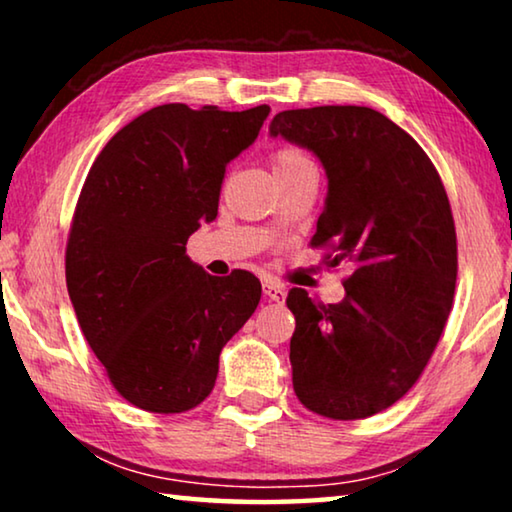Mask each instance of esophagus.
Instances as JSON below:
<instances>
[{
	"label": "esophagus",
	"instance_id": "obj_1",
	"mask_svg": "<svg viewBox=\"0 0 512 512\" xmlns=\"http://www.w3.org/2000/svg\"><path fill=\"white\" fill-rule=\"evenodd\" d=\"M264 293H266L268 300L277 302V305H282V302L287 300V291H284V287H280V284H275V282H266Z\"/></svg>",
	"mask_w": 512,
	"mask_h": 512
}]
</instances>
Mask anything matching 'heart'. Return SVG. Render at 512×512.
<instances>
[{"instance_id":"1","label":"heart","mask_w":512,"mask_h":512,"mask_svg":"<svg viewBox=\"0 0 512 512\" xmlns=\"http://www.w3.org/2000/svg\"><path fill=\"white\" fill-rule=\"evenodd\" d=\"M307 155H302L296 149H282L273 155V176H280V173H291L302 167H309Z\"/></svg>"}]
</instances>
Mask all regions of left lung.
Returning <instances> with one entry per match:
<instances>
[{
	"instance_id": "obj_1",
	"label": "left lung",
	"mask_w": 512,
	"mask_h": 512,
	"mask_svg": "<svg viewBox=\"0 0 512 512\" xmlns=\"http://www.w3.org/2000/svg\"><path fill=\"white\" fill-rule=\"evenodd\" d=\"M268 133L323 164L311 246L332 248L329 266L352 268L336 305L289 291L293 391L325 418H368L415 384L452 309L458 259L445 187L420 144L372 108L284 110Z\"/></svg>"
}]
</instances>
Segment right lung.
<instances>
[{"label": "right lung", "instance_id": "obj_1", "mask_svg": "<svg viewBox=\"0 0 512 512\" xmlns=\"http://www.w3.org/2000/svg\"><path fill=\"white\" fill-rule=\"evenodd\" d=\"M268 112L164 103L121 128L85 178L65 255L69 300L112 386L144 411L201 404L223 345L262 298L253 273L214 277L185 246L216 219L225 167Z\"/></svg>", "mask_w": 512, "mask_h": 512}]
</instances>
